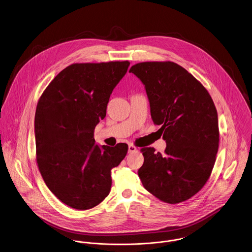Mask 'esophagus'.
Instances as JSON below:
<instances>
[{"label":"esophagus","mask_w":252,"mask_h":252,"mask_svg":"<svg viewBox=\"0 0 252 252\" xmlns=\"http://www.w3.org/2000/svg\"><path fill=\"white\" fill-rule=\"evenodd\" d=\"M138 149H137V147L136 146H134L133 144H129L128 145V152L129 153H132V152H135V151H137Z\"/></svg>","instance_id":"esophagus-1"}]
</instances>
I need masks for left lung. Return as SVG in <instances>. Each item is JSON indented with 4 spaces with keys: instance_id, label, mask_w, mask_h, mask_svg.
<instances>
[{
    "instance_id": "obj_1",
    "label": "left lung",
    "mask_w": 252,
    "mask_h": 252,
    "mask_svg": "<svg viewBox=\"0 0 252 252\" xmlns=\"http://www.w3.org/2000/svg\"><path fill=\"white\" fill-rule=\"evenodd\" d=\"M145 86L151 117L166 142L163 154L154 147L144 157L138 175L144 188L169 204L183 202L199 192L210 179L219 146L215 103L195 77L172 61L133 65Z\"/></svg>"
}]
</instances>
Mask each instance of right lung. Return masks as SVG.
Wrapping results in <instances>:
<instances>
[{"label": "right lung", "mask_w": 252, "mask_h": 252, "mask_svg": "<svg viewBox=\"0 0 252 252\" xmlns=\"http://www.w3.org/2000/svg\"><path fill=\"white\" fill-rule=\"evenodd\" d=\"M129 64L127 60L71 64L52 80L37 102V167L49 190L73 209H92L108 196L110 171L127 153L124 143L100 147L94 133Z\"/></svg>", "instance_id": "obj_1"}]
</instances>
